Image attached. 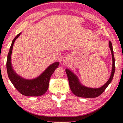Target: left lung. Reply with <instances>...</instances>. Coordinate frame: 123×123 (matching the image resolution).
Wrapping results in <instances>:
<instances>
[{
  "instance_id": "1",
  "label": "left lung",
  "mask_w": 123,
  "mask_h": 123,
  "mask_svg": "<svg viewBox=\"0 0 123 123\" xmlns=\"http://www.w3.org/2000/svg\"><path fill=\"white\" fill-rule=\"evenodd\" d=\"M109 48L111 52L112 55V60H113V64H112V70L111 75H110L109 80L104 85L101 86L99 88H88L84 86L80 82L79 79L77 76L75 75L73 73L69 70V69H66L65 72L67 73L68 79L69 80V86H70V89L73 92V93L75 94L76 96L81 98H96L98 97L103 93L107 88V86L111 83L113 79L114 74L115 73V59L114 56L113 49L112 47L111 42L109 41Z\"/></svg>"
}]
</instances>
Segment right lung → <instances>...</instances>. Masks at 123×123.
<instances>
[{"mask_svg": "<svg viewBox=\"0 0 123 123\" xmlns=\"http://www.w3.org/2000/svg\"><path fill=\"white\" fill-rule=\"evenodd\" d=\"M20 34L21 33L14 38L7 56L6 70L8 77L14 87L22 95L28 97L42 95L48 89L50 78L55 70L58 68L59 63V62H55L49 65L40 75L33 79H25L18 75L12 66L11 55L14 42Z\"/></svg>", "mask_w": 123, "mask_h": 123, "instance_id": "right-lung-1", "label": "right lung"}]
</instances>
